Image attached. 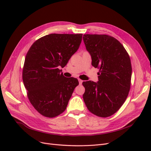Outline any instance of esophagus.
<instances>
[{
    "instance_id": "34e87169",
    "label": "esophagus",
    "mask_w": 151,
    "mask_h": 151,
    "mask_svg": "<svg viewBox=\"0 0 151 151\" xmlns=\"http://www.w3.org/2000/svg\"><path fill=\"white\" fill-rule=\"evenodd\" d=\"M78 81H79V84H82V83H83V80H81V79H78Z\"/></svg>"
}]
</instances>
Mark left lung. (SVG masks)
Listing matches in <instances>:
<instances>
[{"instance_id":"8db88e82","label":"left lung","mask_w":151,"mask_h":151,"mask_svg":"<svg viewBox=\"0 0 151 151\" xmlns=\"http://www.w3.org/2000/svg\"><path fill=\"white\" fill-rule=\"evenodd\" d=\"M92 65L99 69L98 82H83L84 103L88 110L106 118L119 109L129 95L132 65L129 53L122 43L107 35H84Z\"/></svg>"}]
</instances>
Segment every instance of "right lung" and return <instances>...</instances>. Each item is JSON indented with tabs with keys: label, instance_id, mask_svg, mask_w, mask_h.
I'll return each instance as SVG.
<instances>
[{
	"label": "right lung",
	"instance_id": "add662e5",
	"mask_svg": "<svg viewBox=\"0 0 151 151\" xmlns=\"http://www.w3.org/2000/svg\"><path fill=\"white\" fill-rule=\"evenodd\" d=\"M83 34H50L39 38L29 49L22 69V81L31 104L41 115L58 116L65 110L79 81L65 77L64 67L78 50Z\"/></svg>",
	"mask_w": 151,
	"mask_h": 151
}]
</instances>
